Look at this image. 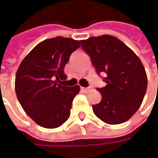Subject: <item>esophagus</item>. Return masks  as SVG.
Segmentation results:
<instances>
[{
	"label": "esophagus",
	"mask_w": 158,
	"mask_h": 158,
	"mask_svg": "<svg viewBox=\"0 0 158 158\" xmlns=\"http://www.w3.org/2000/svg\"><path fill=\"white\" fill-rule=\"evenodd\" d=\"M91 88H92L91 86H89V87H85H85H82V89L84 90V91H88V90H89V89H91Z\"/></svg>",
	"instance_id": "34e87169"
}]
</instances>
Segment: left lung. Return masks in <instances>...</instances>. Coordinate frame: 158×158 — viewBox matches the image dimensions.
Listing matches in <instances>:
<instances>
[{"instance_id":"1","label":"left lung","mask_w":158,"mask_h":158,"mask_svg":"<svg viewBox=\"0 0 158 158\" xmlns=\"http://www.w3.org/2000/svg\"><path fill=\"white\" fill-rule=\"evenodd\" d=\"M97 74L106 73V86L97 88L101 102L93 112L103 122L119 124L126 122L141 105L147 87L142 62L132 50L113 36L90 37L80 41Z\"/></svg>"}]
</instances>
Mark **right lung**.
<instances>
[{
    "instance_id": "1",
    "label": "right lung",
    "mask_w": 158,
    "mask_h": 158,
    "mask_svg": "<svg viewBox=\"0 0 158 158\" xmlns=\"http://www.w3.org/2000/svg\"><path fill=\"white\" fill-rule=\"evenodd\" d=\"M80 41L57 36L36 45L19 65L15 90L19 103L35 122L55 129L70 116L73 98L79 86L62 85L66 81L64 67Z\"/></svg>"
}]
</instances>
